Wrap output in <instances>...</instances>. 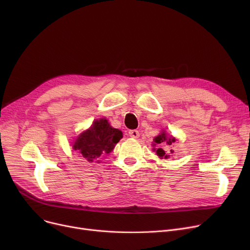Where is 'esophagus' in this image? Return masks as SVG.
Returning a JSON list of instances; mask_svg holds the SVG:
<instances>
[{
	"label": "esophagus",
	"mask_w": 250,
	"mask_h": 250,
	"mask_svg": "<svg viewBox=\"0 0 250 250\" xmlns=\"http://www.w3.org/2000/svg\"><path fill=\"white\" fill-rule=\"evenodd\" d=\"M128 135H129V137L135 138V139L139 138V136H140V134H139V132H138L137 129H130L129 132H128Z\"/></svg>",
	"instance_id": "1"
}]
</instances>
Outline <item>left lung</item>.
Masks as SVG:
<instances>
[{"mask_svg": "<svg viewBox=\"0 0 250 250\" xmlns=\"http://www.w3.org/2000/svg\"><path fill=\"white\" fill-rule=\"evenodd\" d=\"M175 139L174 138H172V137H167V135L165 134V132H163V133H161L160 135H158L157 137H155V139H154V142L156 143L155 145H159V146H162V145H168V146H170V145H172L173 143H175ZM154 150H156V149H154ZM156 153H157V155H158L159 157H161V158H164L165 159H167L168 157H169V155H167L166 153H165V151L161 148V147H159L158 149L156 150ZM170 153H173V151L172 150H170Z\"/></svg>", "mask_w": 250, "mask_h": 250, "instance_id": "1", "label": "left lung"}]
</instances>
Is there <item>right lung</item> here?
<instances>
[{
    "label": "right lung",
    "instance_id": "obj_1",
    "mask_svg": "<svg viewBox=\"0 0 250 250\" xmlns=\"http://www.w3.org/2000/svg\"><path fill=\"white\" fill-rule=\"evenodd\" d=\"M122 138L120 129L111 127L107 120L101 118L78 137L73 147L89 162H98L99 157L110 153Z\"/></svg>",
    "mask_w": 250,
    "mask_h": 250
}]
</instances>
